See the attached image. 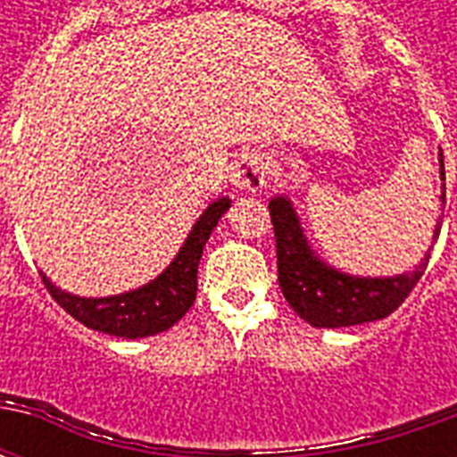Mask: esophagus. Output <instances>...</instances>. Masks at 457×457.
Instances as JSON below:
<instances>
[{
  "label": "esophagus",
  "instance_id": "1",
  "mask_svg": "<svg viewBox=\"0 0 457 457\" xmlns=\"http://www.w3.org/2000/svg\"><path fill=\"white\" fill-rule=\"evenodd\" d=\"M232 186L242 193H259L267 183V156L259 151H245L229 169Z\"/></svg>",
  "mask_w": 457,
  "mask_h": 457
}]
</instances>
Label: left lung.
<instances>
[{
	"label": "left lung",
	"mask_w": 457,
	"mask_h": 457,
	"mask_svg": "<svg viewBox=\"0 0 457 457\" xmlns=\"http://www.w3.org/2000/svg\"><path fill=\"white\" fill-rule=\"evenodd\" d=\"M441 163V205L445 208V170L443 154L438 149ZM269 212L274 222L277 237V267L278 287L288 301V306L313 328H347L360 323L382 320L392 311L402 306L403 298L411 294L423 271L428 267L431 247L426 257L403 274L394 277H357L336 269L320 259L311 247L301 218L288 195H274L269 200ZM441 235V220L433 228V242Z\"/></svg>",
	"instance_id": "8db88e82"
}]
</instances>
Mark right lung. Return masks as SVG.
<instances>
[{
	"label": "right lung",
	"instance_id": "obj_1",
	"mask_svg": "<svg viewBox=\"0 0 457 457\" xmlns=\"http://www.w3.org/2000/svg\"><path fill=\"white\" fill-rule=\"evenodd\" d=\"M229 203L232 200L228 195L212 200L190 228L188 237L180 245L173 262L144 287L114 296L87 298L58 288L44 271L41 278L51 291V296L58 301V306H63L75 320H80L83 326L93 328L97 333L129 337V340L163 333L173 323H179L193 306L198 294V264L203 247L212 235V229L218 228L220 218L228 212Z\"/></svg>",
	"mask_w": 457,
	"mask_h": 457
}]
</instances>
